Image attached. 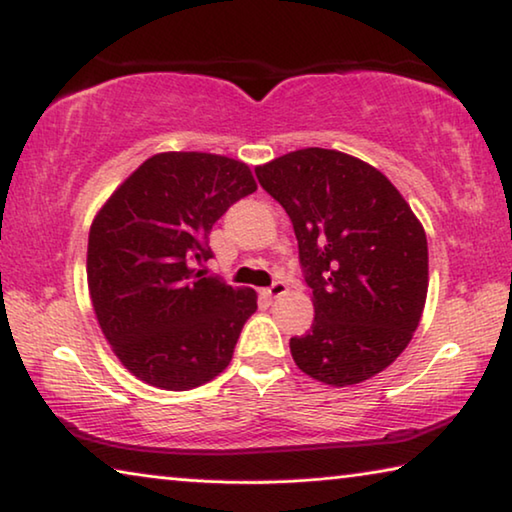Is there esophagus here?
<instances>
[{
	"label": "esophagus",
	"instance_id": "esophagus-1",
	"mask_svg": "<svg viewBox=\"0 0 512 512\" xmlns=\"http://www.w3.org/2000/svg\"><path fill=\"white\" fill-rule=\"evenodd\" d=\"M287 291H289L287 282L277 280V282L271 284V287L264 289V296H266V298H280V296H284V293H287Z\"/></svg>",
	"mask_w": 512,
	"mask_h": 512
}]
</instances>
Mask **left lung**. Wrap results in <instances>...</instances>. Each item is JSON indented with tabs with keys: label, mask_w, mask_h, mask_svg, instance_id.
I'll use <instances>...</instances> for the list:
<instances>
[{
	"label": "left lung",
	"mask_w": 512,
	"mask_h": 512,
	"mask_svg": "<svg viewBox=\"0 0 512 512\" xmlns=\"http://www.w3.org/2000/svg\"><path fill=\"white\" fill-rule=\"evenodd\" d=\"M284 207L314 300V323L293 336L305 375L352 386L400 357L429 287L422 223L384 173L332 149H300L255 169Z\"/></svg>",
	"instance_id": "left-lung-1"
}]
</instances>
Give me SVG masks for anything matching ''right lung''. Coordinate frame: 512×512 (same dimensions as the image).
<instances>
[{
  "label": "right lung",
  "mask_w": 512,
  "mask_h": 512,
  "mask_svg": "<svg viewBox=\"0 0 512 512\" xmlns=\"http://www.w3.org/2000/svg\"><path fill=\"white\" fill-rule=\"evenodd\" d=\"M248 164L198 151L140 164L99 214L88 239V287L112 352L146 384L189 391L228 368L257 293L196 271L232 203L253 194Z\"/></svg>",
  "instance_id": "1"
}]
</instances>
